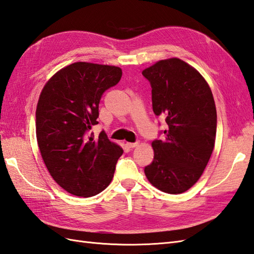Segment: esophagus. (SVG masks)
I'll return each instance as SVG.
<instances>
[{"mask_svg":"<svg viewBox=\"0 0 254 254\" xmlns=\"http://www.w3.org/2000/svg\"><path fill=\"white\" fill-rule=\"evenodd\" d=\"M136 146H138V143H127V148H129V149L135 148V147H136Z\"/></svg>","mask_w":254,"mask_h":254,"instance_id":"esophagus-1","label":"esophagus"}]
</instances>
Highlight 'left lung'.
<instances>
[{"instance_id": "1", "label": "left lung", "mask_w": 254, "mask_h": 254, "mask_svg": "<svg viewBox=\"0 0 254 254\" xmlns=\"http://www.w3.org/2000/svg\"><path fill=\"white\" fill-rule=\"evenodd\" d=\"M150 82L152 109L164 116V138L151 143L155 156L145 175L159 190L178 194L192 187L215 144L216 108L211 88L197 69L180 58L143 70Z\"/></svg>"}]
</instances>
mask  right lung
I'll use <instances>...</instances> for the list:
<instances>
[{
  "mask_svg": "<svg viewBox=\"0 0 254 254\" xmlns=\"http://www.w3.org/2000/svg\"><path fill=\"white\" fill-rule=\"evenodd\" d=\"M121 76L119 67L78 62L58 70L40 94L35 133L41 156L54 181L74 196L103 191L123 154L105 132L87 136L98 125L102 95Z\"/></svg>",
  "mask_w": 254,
  "mask_h": 254,
  "instance_id": "add662e5",
  "label": "right lung"
}]
</instances>
